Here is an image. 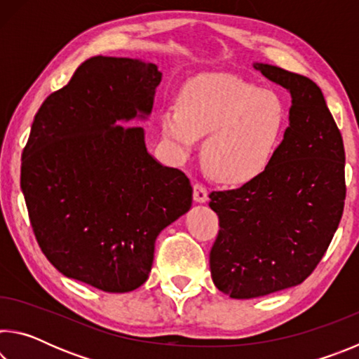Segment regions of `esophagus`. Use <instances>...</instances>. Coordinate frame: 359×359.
<instances>
[{"instance_id":"1","label":"esophagus","mask_w":359,"mask_h":359,"mask_svg":"<svg viewBox=\"0 0 359 359\" xmlns=\"http://www.w3.org/2000/svg\"><path fill=\"white\" fill-rule=\"evenodd\" d=\"M193 199L196 203H205L208 201V188H205L203 184H196L193 185Z\"/></svg>"}]
</instances>
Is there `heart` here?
Here are the masks:
<instances>
[{
  "label": "heart",
  "instance_id": "1",
  "mask_svg": "<svg viewBox=\"0 0 359 359\" xmlns=\"http://www.w3.org/2000/svg\"><path fill=\"white\" fill-rule=\"evenodd\" d=\"M163 136L177 156L205 136L203 163L215 180L244 185L274 161L288 126V109L274 90L228 72L196 76L182 87L177 106L160 115Z\"/></svg>",
  "mask_w": 359,
  "mask_h": 359
}]
</instances>
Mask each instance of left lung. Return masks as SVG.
Here are the masks:
<instances>
[{
  "instance_id": "left-lung-1",
  "label": "left lung",
  "mask_w": 359,
  "mask_h": 359,
  "mask_svg": "<svg viewBox=\"0 0 359 359\" xmlns=\"http://www.w3.org/2000/svg\"><path fill=\"white\" fill-rule=\"evenodd\" d=\"M253 68L290 92V126L264 174L209 194L220 220L209 259L212 280L234 299L306 280L331 244L347 191L342 135L318 85L272 65Z\"/></svg>"
}]
</instances>
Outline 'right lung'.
<instances>
[{
  "instance_id": "1",
  "label": "right lung",
  "mask_w": 359,
  "mask_h": 359,
  "mask_svg": "<svg viewBox=\"0 0 359 359\" xmlns=\"http://www.w3.org/2000/svg\"><path fill=\"white\" fill-rule=\"evenodd\" d=\"M156 65L92 57L34 115L22 154L20 187L46 258L63 276L107 293L147 280L155 241L191 208L187 175L158 163L141 126Z\"/></svg>"
}]
</instances>
